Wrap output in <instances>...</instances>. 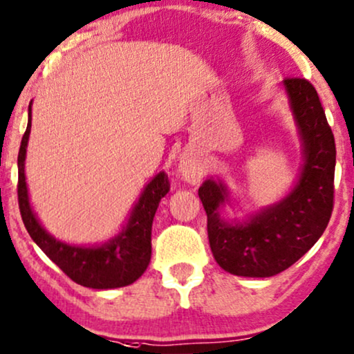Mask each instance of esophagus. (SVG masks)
Instances as JSON below:
<instances>
[{"label": "esophagus", "instance_id": "esophagus-1", "mask_svg": "<svg viewBox=\"0 0 354 354\" xmlns=\"http://www.w3.org/2000/svg\"><path fill=\"white\" fill-rule=\"evenodd\" d=\"M178 172H180L183 180L195 185V183H198L201 180V177H203V166H201L198 159L185 158L180 160Z\"/></svg>", "mask_w": 354, "mask_h": 354}]
</instances>
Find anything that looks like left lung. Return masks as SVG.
<instances>
[{"label": "left lung", "mask_w": 354, "mask_h": 354, "mask_svg": "<svg viewBox=\"0 0 354 354\" xmlns=\"http://www.w3.org/2000/svg\"><path fill=\"white\" fill-rule=\"evenodd\" d=\"M283 89L302 154L299 177L289 194L245 219L227 221L221 216L223 206L231 205L226 182L209 177L198 188L214 260L237 277L268 278L284 272L319 241L332 216L337 159L332 128L309 81L284 80Z\"/></svg>", "instance_id": "1"}]
</instances>
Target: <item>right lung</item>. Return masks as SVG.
I'll return each mask as SVG.
<instances>
[{
    "instance_id": "obj_1",
    "label": "right lung",
    "mask_w": 354,
    "mask_h": 354,
    "mask_svg": "<svg viewBox=\"0 0 354 354\" xmlns=\"http://www.w3.org/2000/svg\"><path fill=\"white\" fill-rule=\"evenodd\" d=\"M32 127V102L27 130L22 136L17 171V198L24 226L32 241L73 281L93 289L123 288L135 283L151 261V229L159 201L171 190L166 174L159 172L143 188L120 232L99 245H76L58 241L42 226L32 209L26 183V154Z\"/></svg>"
}]
</instances>
